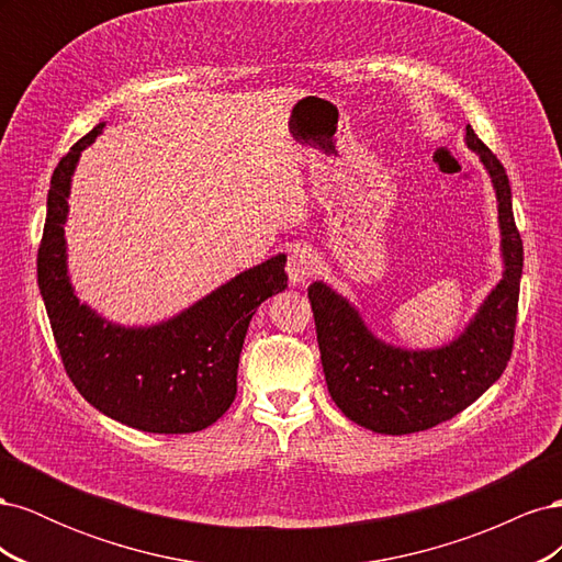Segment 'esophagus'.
Segmentation results:
<instances>
[{"instance_id": "34e87169", "label": "esophagus", "mask_w": 562, "mask_h": 562, "mask_svg": "<svg viewBox=\"0 0 562 562\" xmlns=\"http://www.w3.org/2000/svg\"><path fill=\"white\" fill-rule=\"evenodd\" d=\"M316 269H318V258L312 248L295 246V248H291V252H288L285 271H288V279H291L293 285L307 283L316 274Z\"/></svg>"}]
</instances>
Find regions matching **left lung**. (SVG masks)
I'll use <instances>...</instances> for the list:
<instances>
[{"mask_svg": "<svg viewBox=\"0 0 562 562\" xmlns=\"http://www.w3.org/2000/svg\"><path fill=\"white\" fill-rule=\"evenodd\" d=\"M497 192L504 277L454 342L429 351L384 345L359 312L326 283L310 285L321 363L335 405L351 422L378 434H415L452 419L495 384L512 359L522 241L514 220L512 184L502 161L467 126Z\"/></svg>", "mask_w": 562, "mask_h": 562, "instance_id": "1", "label": "left lung"}]
</instances>
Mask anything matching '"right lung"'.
<instances>
[{
	"label": "right lung",
	"instance_id": "right-lung-1",
	"mask_svg": "<svg viewBox=\"0 0 562 562\" xmlns=\"http://www.w3.org/2000/svg\"><path fill=\"white\" fill-rule=\"evenodd\" d=\"M105 124L77 140L50 176L37 283L67 378L95 411L149 434L211 427L236 396V370L248 323L285 291V255H277L151 328H122L79 304L65 265L70 180L81 149Z\"/></svg>",
	"mask_w": 562,
	"mask_h": 562
}]
</instances>
